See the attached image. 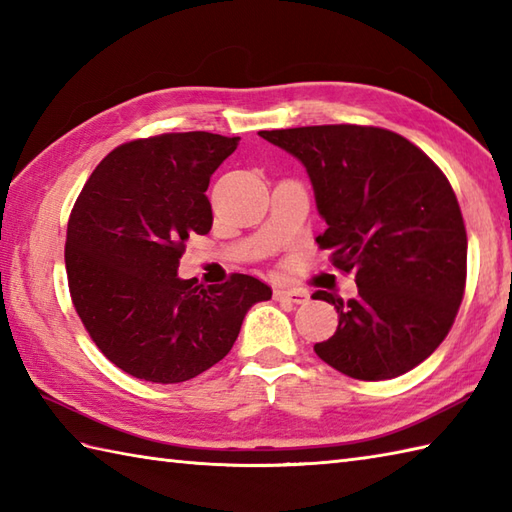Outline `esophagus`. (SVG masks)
I'll return each instance as SVG.
<instances>
[{
  "label": "esophagus",
  "instance_id": "1",
  "mask_svg": "<svg viewBox=\"0 0 512 512\" xmlns=\"http://www.w3.org/2000/svg\"><path fill=\"white\" fill-rule=\"evenodd\" d=\"M275 299H279V301H290V303H306L308 299H310V295L306 290H275Z\"/></svg>",
  "mask_w": 512,
  "mask_h": 512
}]
</instances>
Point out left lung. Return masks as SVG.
<instances>
[{"instance_id": "left-lung-1", "label": "left lung", "mask_w": 512, "mask_h": 512, "mask_svg": "<svg viewBox=\"0 0 512 512\" xmlns=\"http://www.w3.org/2000/svg\"><path fill=\"white\" fill-rule=\"evenodd\" d=\"M299 158L328 224L317 237L358 295L330 292L339 328L314 352L358 380L409 372L438 350L466 286V228L442 169L405 136L372 125L259 132Z\"/></svg>"}]
</instances>
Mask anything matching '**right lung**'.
I'll use <instances>...</instances> for the list:
<instances>
[{"instance_id":"1","label":"right lung","mask_w":512,"mask_h":512,"mask_svg":"<svg viewBox=\"0 0 512 512\" xmlns=\"http://www.w3.org/2000/svg\"><path fill=\"white\" fill-rule=\"evenodd\" d=\"M239 138L180 132L110 151L76 198L65 237L74 310L96 347L149 383H184L231 352L250 306L273 297L233 273L204 288L180 279L191 235L211 231L204 191Z\"/></svg>"}]
</instances>
